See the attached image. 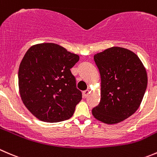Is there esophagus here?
<instances>
[{
  "label": "esophagus",
  "mask_w": 157,
  "mask_h": 157,
  "mask_svg": "<svg viewBox=\"0 0 157 157\" xmlns=\"http://www.w3.org/2000/svg\"><path fill=\"white\" fill-rule=\"evenodd\" d=\"M90 93V91L89 90H85V91H83V93H82V94H83V98H87L88 96V94H89Z\"/></svg>",
  "instance_id": "obj_1"
}]
</instances>
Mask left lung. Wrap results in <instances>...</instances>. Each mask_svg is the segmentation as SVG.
Instances as JSON below:
<instances>
[{"label":"left lung","instance_id":"8db88e82","mask_svg":"<svg viewBox=\"0 0 157 157\" xmlns=\"http://www.w3.org/2000/svg\"><path fill=\"white\" fill-rule=\"evenodd\" d=\"M101 75V101L92 109L97 120L120 123L139 108L147 86V74L139 57L113 46L94 56Z\"/></svg>","mask_w":157,"mask_h":157}]
</instances>
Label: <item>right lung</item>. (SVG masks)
<instances>
[{"instance_id": "obj_1", "label": "right lung", "mask_w": 157, "mask_h": 157, "mask_svg": "<svg viewBox=\"0 0 157 157\" xmlns=\"http://www.w3.org/2000/svg\"><path fill=\"white\" fill-rule=\"evenodd\" d=\"M78 60V55L52 43L33 45L26 51L19 66V91L39 120L56 123L73 115L82 92L70 69Z\"/></svg>"}]
</instances>
